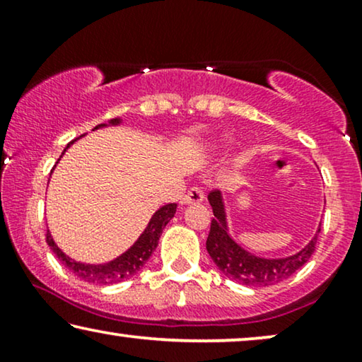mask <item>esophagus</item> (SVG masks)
I'll list each match as a JSON object with an SVG mask.
<instances>
[{
    "label": "esophagus",
    "instance_id": "1",
    "mask_svg": "<svg viewBox=\"0 0 362 362\" xmlns=\"http://www.w3.org/2000/svg\"><path fill=\"white\" fill-rule=\"evenodd\" d=\"M202 199H204V191L199 186H194L187 191V194L181 197V204H197Z\"/></svg>",
    "mask_w": 362,
    "mask_h": 362
}]
</instances>
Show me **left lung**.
<instances>
[{
	"label": "left lung",
	"mask_w": 362,
	"mask_h": 362,
	"mask_svg": "<svg viewBox=\"0 0 362 362\" xmlns=\"http://www.w3.org/2000/svg\"><path fill=\"white\" fill-rule=\"evenodd\" d=\"M207 199L211 202L214 217L211 221V230L206 240V249L209 252L211 259L214 260V264L219 267V270L229 279L247 286L275 285L293 275L313 255L321 227L303 250L291 257H286V259H262V257L249 254V252L240 249L227 234L224 204H222L221 192L211 191Z\"/></svg>",
	"instance_id": "obj_1"
}]
</instances>
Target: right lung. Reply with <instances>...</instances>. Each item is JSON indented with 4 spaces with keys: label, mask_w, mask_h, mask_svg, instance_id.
I'll return each instance as SVG.
<instances>
[{
    "label": "right lung",
    "mask_w": 362,
    "mask_h": 362,
    "mask_svg": "<svg viewBox=\"0 0 362 362\" xmlns=\"http://www.w3.org/2000/svg\"><path fill=\"white\" fill-rule=\"evenodd\" d=\"M112 123H118V120H112ZM72 143V141H71ZM69 143V145H71ZM67 145V146H69ZM66 151V150H64ZM176 212V202H170V204L160 207L155 212V216L151 217L150 224L145 229V232L140 235V239L135 242V245L132 249H128L125 254L118 257L113 262H108L105 265H86L81 262H76L64 254V252L56 245V242L52 240L49 230L46 232V242L51 247V250L57 255V259L72 272L74 275L82 279L88 284H98V285H112L118 284V281L130 279L132 275H135L143 265L146 264L153 252H155L158 240L165 226L173 219Z\"/></svg>",
    "instance_id": "obj_1"
}]
</instances>
